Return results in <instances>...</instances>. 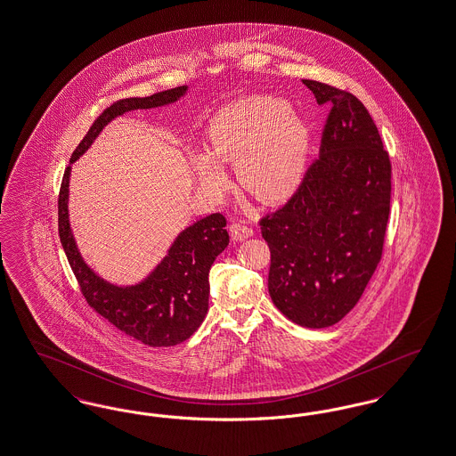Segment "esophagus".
I'll list each match as a JSON object with an SVG mask.
<instances>
[{
	"instance_id": "obj_1",
	"label": "esophagus",
	"mask_w": 456,
	"mask_h": 456,
	"mask_svg": "<svg viewBox=\"0 0 456 456\" xmlns=\"http://www.w3.org/2000/svg\"><path fill=\"white\" fill-rule=\"evenodd\" d=\"M229 231H231V236H232L234 240H244V239H248V237H251L255 234L253 227L248 225L246 222H232L231 227H229Z\"/></svg>"
}]
</instances>
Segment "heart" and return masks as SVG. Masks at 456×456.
<instances>
[{"instance_id":"obj_1","label":"heart","mask_w":456,"mask_h":456,"mask_svg":"<svg viewBox=\"0 0 456 456\" xmlns=\"http://www.w3.org/2000/svg\"><path fill=\"white\" fill-rule=\"evenodd\" d=\"M207 135L210 154H193L191 164L208 191L227 188L219 163L236 164L239 182L259 200H280L300 183L309 134L304 118L285 100H234L214 115Z\"/></svg>"}]
</instances>
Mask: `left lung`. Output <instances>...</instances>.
I'll list each match as a JSON object with an SVG mask.
<instances>
[{"label": "left lung", "mask_w": 456, "mask_h": 456, "mask_svg": "<svg viewBox=\"0 0 456 456\" xmlns=\"http://www.w3.org/2000/svg\"><path fill=\"white\" fill-rule=\"evenodd\" d=\"M329 107L321 156L283 207L259 220L276 309L304 328H329L353 309L383 255L392 164L363 103L304 79Z\"/></svg>", "instance_id": "1"}]
</instances>
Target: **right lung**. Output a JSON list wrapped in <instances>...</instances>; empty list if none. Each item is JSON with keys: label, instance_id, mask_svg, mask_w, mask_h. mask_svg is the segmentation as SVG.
<instances>
[{"label": "right lung", "instance_id": "obj_1", "mask_svg": "<svg viewBox=\"0 0 456 456\" xmlns=\"http://www.w3.org/2000/svg\"><path fill=\"white\" fill-rule=\"evenodd\" d=\"M186 86L154 93L146 98H124L111 103L93 122L88 134L74 149L59 190V237L88 305L110 324L147 346L166 347L186 341L200 328L208 310V272L227 248V220L212 214L195 222L176 237L169 253L144 281L134 287H115L93 273L79 255L68 216L71 164L92 146L102 128L130 110L154 109L176 102Z\"/></svg>", "mask_w": 456, "mask_h": 456}]
</instances>
